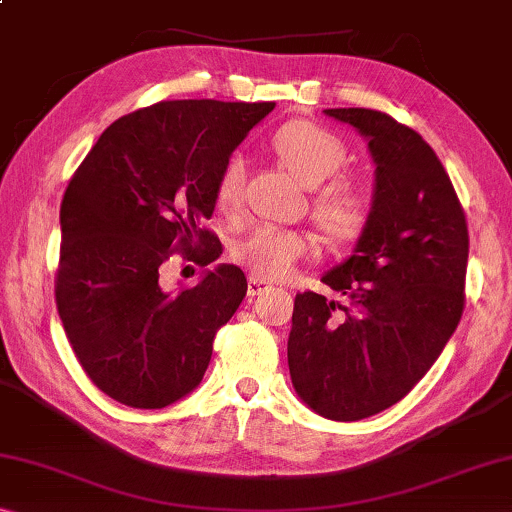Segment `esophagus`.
<instances>
[{"label": "esophagus", "instance_id": "obj_1", "mask_svg": "<svg viewBox=\"0 0 512 512\" xmlns=\"http://www.w3.org/2000/svg\"><path fill=\"white\" fill-rule=\"evenodd\" d=\"M267 288H270V286H267V281L258 279V277H249V281H247V295H249V297L261 295L263 290H267Z\"/></svg>", "mask_w": 512, "mask_h": 512}]
</instances>
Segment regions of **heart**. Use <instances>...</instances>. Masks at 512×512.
Wrapping results in <instances>:
<instances>
[{
  "label": "heart",
  "mask_w": 512,
  "mask_h": 512,
  "mask_svg": "<svg viewBox=\"0 0 512 512\" xmlns=\"http://www.w3.org/2000/svg\"><path fill=\"white\" fill-rule=\"evenodd\" d=\"M272 144L283 164L309 187H317L325 179L336 176L348 162V148L343 141L309 121L283 125ZM242 194H245V160L240 155H231L217 176V208L222 212H238ZM368 210L371 203L366 192L350 178H335L318 188L311 201L313 222L329 240L336 242L355 240L368 222ZM309 251L311 240L306 233L261 224L242 235L231 254L235 263L245 265L258 279H283Z\"/></svg>",
  "instance_id": "b5f03b06"
}]
</instances>
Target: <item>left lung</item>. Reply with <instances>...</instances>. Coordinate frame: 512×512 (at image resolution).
<instances>
[{"label":"left lung","instance_id":"8db88e82","mask_svg":"<svg viewBox=\"0 0 512 512\" xmlns=\"http://www.w3.org/2000/svg\"><path fill=\"white\" fill-rule=\"evenodd\" d=\"M368 141L373 203L355 251L322 274L341 300L295 297L293 387L313 412L359 421L414 389L465 309L469 233L451 178L419 132L375 109H325Z\"/></svg>","mask_w":512,"mask_h":512}]
</instances>
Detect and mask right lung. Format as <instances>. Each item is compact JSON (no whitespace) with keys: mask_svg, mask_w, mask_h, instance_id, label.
<instances>
[{"mask_svg":"<svg viewBox=\"0 0 512 512\" xmlns=\"http://www.w3.org/2000/svg\"><path fill=\"white\" fill-rule=\"evenodd\" d=\"M272 109L157 102L109 125L70 178L54 295L75 357L109 398L162 410L203 380L247 279L222 263L192 288L167 290L162 265L174 251L201 265L222 254L201 222L215 210L224 162Z\"/></svg>","mask_w":512,"mask_h":512,"instance_id":"1","label":"right lung"}]
</instances>
